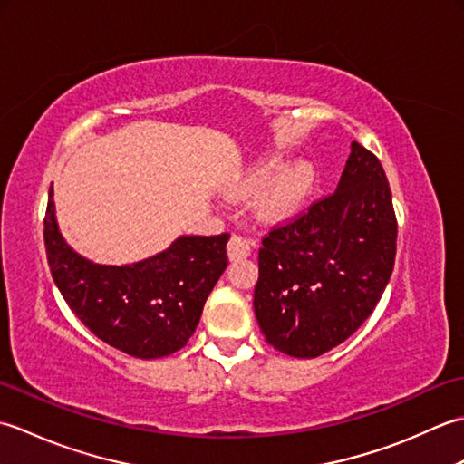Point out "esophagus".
Segmentation results:
<instances>
[{
    "mask_svg": "<svg viewBox=\"0 0 464 464\" xmlns=\"http://www.w3.org/2000/svg\"><path fill=\"white\" fill-rule=\"evenodd\" d=\"M227 255H229L231 261L247 259L251 255V243L241 237V235H233L229 243H227Z\"/></svg>",
    "mask_w": 464,
    "mask_h": 464,
    "instance_id": "esophagus-1",
    "label": "esophagus"
}]
</instances>
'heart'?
<instances>
[{
  "mask_svg": "<svg viewBox=\"0 0 464 464\" xmlns=\"http://www.w3.org/2000/svg\"><path fill=\"white\" fill-rule=\"evenodd\" d=\"M279 167L277 160L263 161L245 177L241 183V191H253L265 185L269 177ZM314 185H317V169L307 160L293 161L291 165L273 177L267 187L257 199V215L259 219L267 223H279L289 219L295 213L301 211V207L307 203Z\"/></svg>",
  "mask_w": 464,
  "mask_h": 464,
  "instance_id": "obj_1",
  "label": "heart"
}]
</instances>
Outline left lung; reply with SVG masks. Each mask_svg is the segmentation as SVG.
I'll return each mask as SVG.
<instances>
[{"mask_svg":"<svg viewBox=\"0 0 464 464\" xmlns=\"http://www.w3.org/2000/svg\"><path fill=\"white\" fill-rule=\"evenodd\" d=\"M397 255V217L381 161L357 141L337 191L263 237L255 317L275 349L314 359L377 307Z\"/></svg>","mask_w":464,"mask_h":464,"instance_id":"1","label":"left lung"}]
</instances>
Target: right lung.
Instances as JSON below:
<instances>
[{"label":"right lung","instance_id":"1","mask_svg":"<svg viewBox=\"0 0 464 464\" xmlns=\"http://www.w3.org/2000/svg\"><path fill=\"white\" fill-rule=\"evenodd\" d=\"M47 263L59 293L97 339L137 359L183 349L227 269L229 235H181L133 265H100L69 247L55 219L53 187L44 219Z\"/></svg>","mask_w":464,"mask_h":464}]
</instances>
